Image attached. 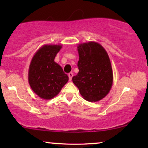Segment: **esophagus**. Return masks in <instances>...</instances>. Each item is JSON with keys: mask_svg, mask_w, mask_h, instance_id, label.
<instances>
[{"mask_svg": "<svg viewBox=\"0 0 148 148\" xmlns=\"http://www.w3.org/2000/svg\"><path fill=\"white\" fill-rule=\"evenodd\" d=\"M68 76H69V81H71L73 76V73L71 72V73H69L68 74Z\"/></svg>", "mask_w": 148, "mask_h": 148, "instance_id": "34e87169", "label": "esophagus"}]
</instances>
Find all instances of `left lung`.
Masks as SVG:
<instances>
[{"label":"left lung","mask_w":148,"mask_h":148,"mask_svg":"<svg viewBox=\"0 0 148 148\" xmlns=\"http://www.w3.org/2000/svg\"><path fill=\"white\" fill-rule=\"evenodd\" d=\"M79 72L73 77L80 94L89 102H98L110 92L113 83L112 69L108 54L99 43L78 44Z\"/></svg>","instance_id":"left-lung-1"}]
</instances>
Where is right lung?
Segmentation results:
<instances>
[{"label": "right lung", "mask_w": 148, "mask_h": 148, "mask_svg": "<svg viewBox=\"0 0 148 148\" xmlns=\"http://www.w3.org/2000/svg\"><path fill=\"white\" fill-rule=\"evenodd\" d=\"M62 45L46 44L39 48L30 62L28 82L32 90L40 98L50 100L59 94L69 77L54 58Z\"/></svg>", "instance_id": "right-lung-1"}]
</instances>
